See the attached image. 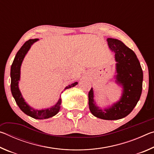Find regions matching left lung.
I'll use <instances>...</instances> for the list:
<instances>
[{"mask_svg":"<svg viewBox=\"0 0 154 154\" xmlns=\"http://www.w3.org/2000/svg\"><path fill=\"white\" fill-rule=\"evenodd\" d=\"M108 45L115 54L116 61V82L123 88L121 98L109 108L100 109L94 100L92 88L88 94L89 108L93 116L106 120L124 118L131 113L142 92L143 71L134 52L121 41L108 38Z\"/></svg>","mask_w":154,"mask_h":154,"instance_id":"1","label":"left lung"}]
</instances>
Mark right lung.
Listing matches in <instances>:
<instances>
[{"label": "right lung", "mask_w": 154, "mask_h": 154, "mask_svg": "<svg viewBox=\"0 0 154 154\" xmlns=\"http://www.w3.org/2000/svg\"><path fill=\"white\" fill-rule=\"evenodd\" d=\"M37 41H38V38L29 39L22 46V48L20 49V50L17 51L16 55H15L11 67V91L17 105L25 114L35 119H43L51 118L58 113L62 103L61 98H60L56 105L51 106V107L37 110V109L32 108L25 102V100L23 98L19 89V86H18V83H19V81L20 80V68L23 60H24L25 56L26 55L32 44ZM77 83L78 82H75L71 85H69L64 88V90L74 87Z\"/></svg>", "instance_id": "add662e5"}]
</instances>
